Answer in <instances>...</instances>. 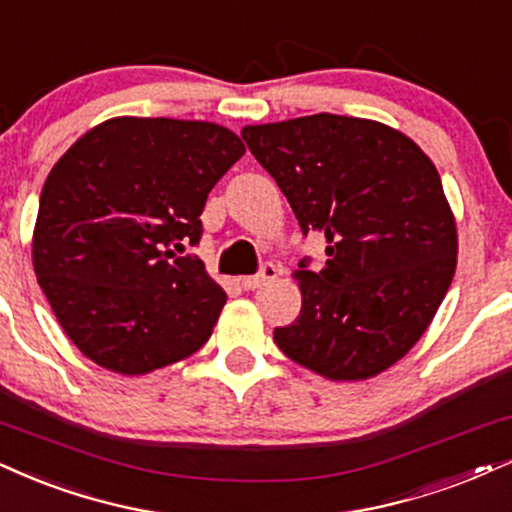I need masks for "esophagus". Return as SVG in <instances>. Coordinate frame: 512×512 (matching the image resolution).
<instances>
[{"label":"esophagus","mask_w":512,"mask_h":512,"mask_svg":"<svg viewBox=\"0 0 512 512\" xmlns=\"http://www.w3.org/2000/svg\"><path fill=\"white\" fill-rule=\"evenodd\" d=\"M275 277H277V268L273 266V263H266V266L261 268V273H258V275L239 277V285H242L246 292H254V289L268 285V282H273Z\"/></svg>","instance_id":"34e87169"}]
</instances>
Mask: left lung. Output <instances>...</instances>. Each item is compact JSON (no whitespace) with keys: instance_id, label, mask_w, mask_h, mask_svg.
<instances>
[{"instance_id":"obj_1","label":"left lung","mask_w":512,"mask_h":512,"mask_svg":"<svg viewBox=\"0 0 512 512\" xmlns=\"http://www.w3.org/2000/svg\"><path fill=\"white\" fill-rule=\"evenodd\" d=\"M301 230L323 232L327 263H301V313L277 327L294 363L332 382L380 375L418 344L449 292L458 230L430 156L370 118L315 116L244 125Z\"/></svg>"}]
</instances>
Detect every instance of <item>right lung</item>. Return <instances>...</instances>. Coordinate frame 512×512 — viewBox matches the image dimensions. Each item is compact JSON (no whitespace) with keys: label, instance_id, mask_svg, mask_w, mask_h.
Listing matches in <instances>:
<instances>
[{"label":"right lung","instance_id":"1","mask_svg":"<svg viewBox=\"0 0 512 512\" xmlns=\"http://www.w3.org/2000/svg\"><path fill=\"white\" fill-rule=\"evenodd\" d=\"M244 151L218 123L116 116L54 163L33 268L82 356L137 377L208 342L227 296L204 261L175 249L199 242L208 192Z\"/></svg>","mask_w":512,"mask_h":512}]
</instances>
